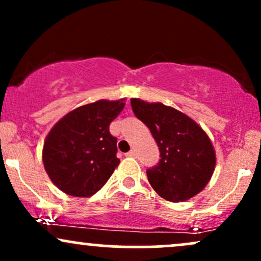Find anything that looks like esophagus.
Instances as JSON below:
<instances>
[{"instance_id": "obj_1", "label": "esophagus", "mask_w": 261, "mask_h": 261, "mask_svg": "<svg viewBox=\"0 0 261 261\" xmlns=\"http://www.w3.org/2000/svg\"><path fill=\"white\" fill-rule=\"evenodd\" d=\"M125 155H126V157H135V149H131V151H128Z\"/></svg>"}]
</instances>
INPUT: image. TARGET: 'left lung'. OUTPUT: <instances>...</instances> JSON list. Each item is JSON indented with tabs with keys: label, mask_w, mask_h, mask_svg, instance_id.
<instances>
[{
	"label": "left lung",
	"mask_w": 261,
	"mask_h": 261,
	"mask_svg": "<svg viewBox=\"0 0 261 261\" xmlns=\"http://www.w3.org/2000/svg\"><path fill=\"white\" fill-rule=\"evenodd\" d=\"M133 112L151 131L161 160L148 168L147 178L158 195L185 201L206 187L216 164L208 136L193 119L162 103L131 99Z\"/></svg>",
	"instance_id": "1"
}]
</instances>
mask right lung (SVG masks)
<instances>
[{
  "instance_id": "1",
  "label": "right lung",
  "mask_w": 261,
  "mask_h": 261,
  "mask_svg": "<svg viewBox=\"0 0 261 261\" xmlns=\"http://www.w3.org/2000/svg\"><path fill=\"white\" fill-rule=\"evenodd\" d=\"M124 99L98 100L66 114L44 143L45 170L60 190L88 197L106 185L120 163L109 125L124 109Z\"/></svg>"
}]
</instances>
